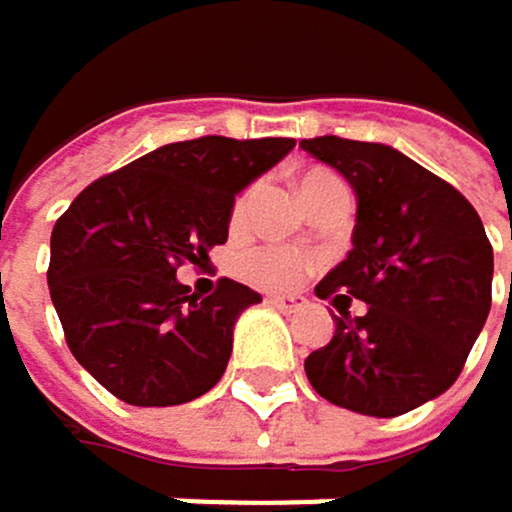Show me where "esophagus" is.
<instances>
[{"label":"esophagus","instance_id":"34e87169","mask_svg":"<svg viewBox=\"0 0 512 512\" xmlns=\"http://www.w3.org/2000/svg\"><path fill=\"white\" fill-rule=\"evenodd\" d=\"M268 302L281 312H299V309H306L309 299L299 293H275V296H268Z\"/></svg>","mask_w":512,"mask_h":512}]
</instances>
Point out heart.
<instances>
[{
  "label": "heart",
  "instance_id": "heart-1",
  "mask_svg": "<svg viewBox=\"0 0 512 512\" xmlns=\"http://www.w3.org/2000/svg\"><path fill=\"white\" fill-rule=\"evenodd\" d=\"M234 213L237 216L244 213V200L237 203ZM241 268H244V275L259 287H293L296 281L306 278L309 259L290 247H259L244 256Z\"/></svg>",
  "mask_w": 512,
  "mask_h": 512
}]
</instances>
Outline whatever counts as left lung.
<instances>
[{"mask_svg": "<svg viewBox=\"0 0 512 512\" xmlns=\"http://www.w3.org/2000/svg\"><path fill=\"white\" fill-rule=\"evenodd\" d=\"M355 191L352 250L315 287L330 299L333 337L306 358L327 402L398 417L457 380L491 309L494 253L470 200L380 141H299ZM368 306L348 318V296ZM512 296V271H510Z\"/></svg>", "mask_w": 512, "mask_h": 512, "instance_id": "obj_1", "label": "left lung"}]
</instances>
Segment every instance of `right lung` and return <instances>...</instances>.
I'll list each match as a JSON object with an SVG mask.
<instances>
[{
    "label": "right lung",
    "mask_w": 512,
    "mask_h": 512,
    "mask_svg": "<svg viewBox=\"0 0 512 512\" xmlns=\"http://www.w3.org/2000/svg\"><path fill=\"white\" fill-rule=\"evenodd\" d=\"M293 138L206 135L163 145L104 175L52 228L49 293L67 346L126 405L169 408L210 392L234 324L262 296L219 281L188 293L175 268L228 241L234 197L281 163Z\"/></svg>",
    "instance_id": "1"
}]
</instances>
